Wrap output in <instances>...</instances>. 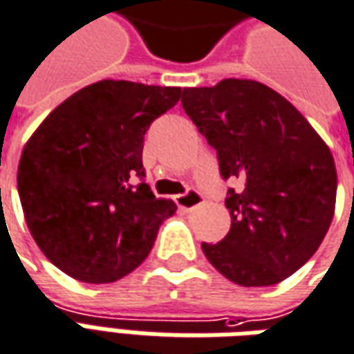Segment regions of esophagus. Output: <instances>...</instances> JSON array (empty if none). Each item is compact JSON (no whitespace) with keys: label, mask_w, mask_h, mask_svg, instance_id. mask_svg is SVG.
Returning a JSON list of instances; mask_svg holds the SVG:
<instances>
[{"label":"esophagus","mask_w":354,"mask_h":354,"mask_svg":"<svg viewBox=\"0 0 354 354\" xmlns=\"http://www.w3.org/2000/svg\"><path fill=\"white\" fill-rule=\"evenodd\" d=\"M203 203H205V199L197 192H187L184 195H176V205L180 209H184V211H194L197 207H201Z\"/></svg>","instance_id":"esophagus-1"}]
</instances>
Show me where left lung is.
Segmentation results:
<instances>
[{"mask_svg": "<svg viewBox=\"0 0 354 354\" xmlns=\"http://www.w3.org/2000/svg\"><path fill=\"white\" fill-rule=\"evenodd\" d=\"M182 107L216 149L220 174L245 184L228 192L230 232L203 243V253L243 288L286 280L332 224L337 172L330 147L286 97L254 80L184 88Z\"/></svg>", "mask_w": 354, "mask_h": 354, "instance_id": "1", "label": "left lung"}]
</instances>
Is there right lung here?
<instances>
[{
    "mask_svg": "<svg viewBox=\"0 0 354 354\" xmlns=\"http://www.w3.org/2000/svg\"><path fill=\"white\" fill-rule=\"evenodd\" d=\"M182 88L100 80L73 93L22 149L17 187L41 253L86 283L138 268L160 222L176 212L143 178V134L174 107Z\"/></svg>",
    "mask_w": 354,
    "mask_h": 354,
    "instance_id": "add662e5",
    "label": "right lung"
}]
</instances>
